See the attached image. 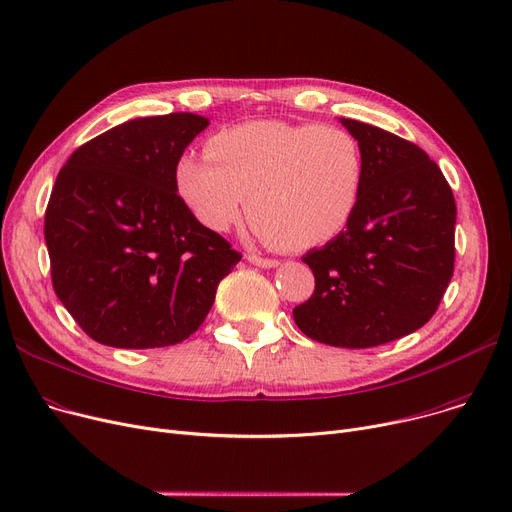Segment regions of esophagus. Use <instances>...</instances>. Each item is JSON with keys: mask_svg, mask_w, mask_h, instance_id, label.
I'll use <instances>...</instances> for the list:
<instances>
[{"mask_svg": "<svg viewBox=\"0 0 512 512\" xmlns=\"http://www.w3.org/2000/svg\"><path fill=\"white\" fill-rule=\"evenodd\" d=\"M247 259H249V263H253L257 267H265V270H270V267H278L280 265V261H276V259H263V257H257V255H249Z\"/></svg>", "mask_w": 512, "mask_h": 512, "instance_id": "34e87169", "label": "esophagus"}]
</instances>
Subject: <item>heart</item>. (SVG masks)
I'll list each match as a JSON object with an SVG mask.
<instances>
[{"instance_id": "b5f03b06", "label": "heart", "mask_w": 512, "mask_h": 512, "mask_svg": "<svg viewBox=\"0 0 512 512\" xmlns=\"http://www.w3.org/2000/svg\"><path fill=\"white\" fill-rule=\"evenodd\" d=\"M363 176V151L348 130L255 120L213 134L205 155L184 153L174 184L205 228H232L247 195V215L263 240L305 251L353 220Z\"/></svg>"}]
</instances>
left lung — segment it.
<instances>
[{
    "label": "left lung",
    "mask_w": 512,
    "mask_h": 512,
    "mask_svg": "<svg viewBox=\"0 0 512 512\" xmlns=\"http://www.w3.org/2000/svg\"><path fill=\"white\" fill-rule=\"evenodd\" d=\"M340 124L363 151L361 199L348 226L303 257L315 292L292 315L311 340L369 348L436 313L454 270L456 205L423 149L365 122Z\"/></svg>",
    "instance_id": "obj_1"
}]
</instances>
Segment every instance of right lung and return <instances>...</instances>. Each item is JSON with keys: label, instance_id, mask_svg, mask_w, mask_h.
<instances>
[{"label": "right lung", "instance_id": "obj_1", "mask_svg": "<svg viewBox=\"0 0 512 512\" xmlns=\"http://www.w3.org/2000/svg\"><path fill=\"white\" fill-rule=\"evenodd\" d=\"M209 120L134 118L78 147L45 211L58 299L93 340L159 348L186 340L240 261L176 193L174 170Z\"/></svg>", "mask_w": 512, "mask_h": 512}]
</instances>
